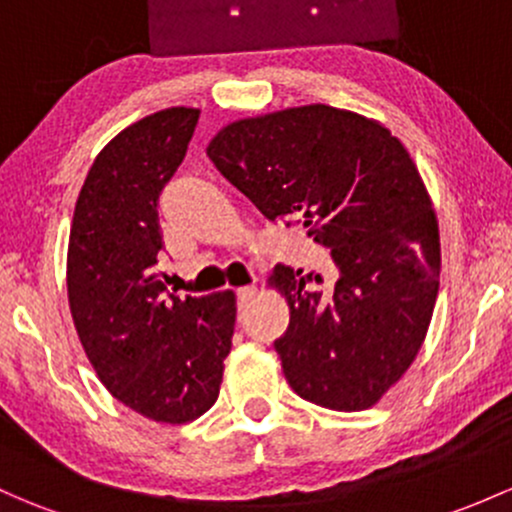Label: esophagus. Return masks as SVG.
I'll return each mask as SVG.
<instances>
[{"instance_id":"esophagus-1","label":"esophagus","mask_w":512,"mask_h":512,"mask_svg":"<svg viewBox=\"0 0 512 512\" xmlns=\"http://www.w3.org/2000/svg\"><path fill=\"white\" fill-rule=\"evenodd\" d=\"M257 297V284H247V287H240L238 289V304L240 309H245L247 304H250L252 299Z\"/></svg>"}]
</instances>
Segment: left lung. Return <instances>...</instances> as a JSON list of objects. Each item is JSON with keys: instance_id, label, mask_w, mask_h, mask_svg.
Segmentation results:
<instances>
[{"instance_id": "1", "label": "left lung", "mask_w": 512, "mask_h": 512, "mask_svg": "<svg viewBox=\"0 0 512 512\" xmlns=\"http://www.w3.org/2000/svg\"><path fill=\"white\" fill-rule=\"evenodd\" d=\"M206 154L265 218L331 250L328 292L284 265L267 279L289 304L274 341L287 383L326 410L378 405L417 358L439 292L437 213L405 144L383 122L314 102L228 122Z\"/></svg>"}]
</instances>
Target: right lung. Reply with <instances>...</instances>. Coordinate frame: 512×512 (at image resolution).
<instances>
[{"label": "right lung", "instance_id": "1", "mask_svg": "<svg viewBox=\"0 0 512 512\" xmlns=\"http://www.w3.org/2000/svg\"><path fill=\"white\" fill-rule=\"evenodd\" d=\"M201 110L166 107L102 147L75 201L68 306L80 346L117 402L161 424L215 405L233 346L235 292L176 297L161 282L157 201Z\"/></svg>", "mask_w": 512, "mask_h": 512}]
</instances>
